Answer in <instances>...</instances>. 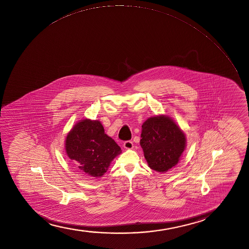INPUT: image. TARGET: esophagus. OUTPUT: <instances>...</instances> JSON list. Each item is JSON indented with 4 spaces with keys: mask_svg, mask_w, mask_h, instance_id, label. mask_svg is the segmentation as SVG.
I'll use <instances>...</instances> for the list:
<instances>
[{
    "mask_svg": "<svg viewBox=\"0 0 249 249\" xmlns=\"http://www.w3.org/2000/svg\"><path fill=\"white\" fill-rule=\"evenodd\" d=\"M124 147L127 149H131L134 148V143L130 140H128L124 143Z\"/></svg>",
    "mask_w": 249,
    "mask_h": 249,
    "instance_id": "34e87169",
    "label": "esophagus"
}]
</instances>
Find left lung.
Segmentation results:
<instances>
[{"label":"left lung","mask_w":249,"mask_h":249,"mask_svg":"<svg viewBox=\"0 0 249 249\" xmlns=\"http://www.w3.org/2000/svg\"><path fill=\"white\" fill-rule=\"evenodd\" d=\"M185 135L170 118L160 115L142 125L140 145L152 169L167 172L175 167L185 149Z\"/></svg>","instance_id":"left-lung-1"}]
</instances>
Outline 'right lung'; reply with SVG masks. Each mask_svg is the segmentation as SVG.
Returning <instances> with one entry per match:
<instances>
[{"label": "right lung", "mask_w": 249, "mask_h": 249, "mask_svg": "<svg viewBox=\"0 0 249 249\" xmlns=\"http://www.w3.org/2000/svg\"><path fill=\"white\" fill-rule=\"evenodd\" d=\"M68 157L75 160L86 175L101 177L121 149L112 138L105 134L100 121L81 120L73 127L66 140Z\"/></svg>", "instance_id": "1"}]
</instances>
